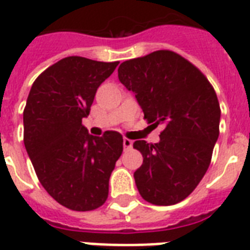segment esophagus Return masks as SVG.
<instances>
[{"label":"esophagus","mask_w":250,"mask_h":250,"mask_svg":"<svg viewBox=\"0 0 250 250\" xmlns=\"http://www.w3.org/2000/svg\"><path fill=\"white\" fill-rule=\"evenodd\" d=\"M132 144H133L132 140H129V139H127V138L123 139V146H125V150L131 149V148H132Z\"/></svg>","instance_id":"obj_1"}]
</instances>
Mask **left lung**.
I'll use <instances>...</instances> for the list:
<instances>
[{"mask_svg":"<svg viewBox=\"0 0 250 250\" xmlns=\"http://www.w3.org/2000/svg\"><path fill=\"white\" fill-rule=\"evenodd\" d=\"M118 77L135 93L144 119L164 125L159 143H133L143 155L133 173L139 193L152 205H176L193 193L211 163L220 122L214 87L197 66L169 49L122 62Z\"/></svg>","mask_w":250,"mask_h":250,"instance_id":"8db88e82","label":"left lung"}]
</instances>
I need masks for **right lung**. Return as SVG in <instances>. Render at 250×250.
Listing matches in <instances>:
<instances>
[{"label":"right lung","instance_id":"obj_1","mask_svg":"<svg viewBox=\"0 0 250 250\" xmlns=\"http://www.w3.org/2000/svg\"><path fill=\"white\" fill-rule=\"evenodd\" d=\"M119 62L69 56L38 76L23 111V142L42 186L60 205L91 211L104 205L108 180L123 152L117 131L87 133L83 118Z\"/></svg>","mask_w":250,"mask_h":250}]
</instances>
